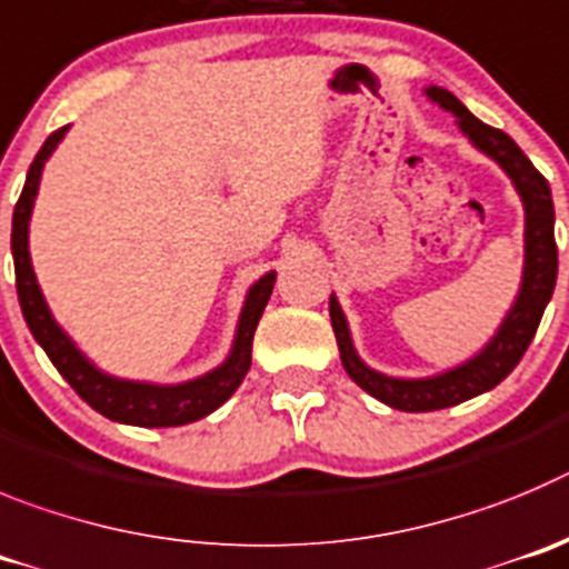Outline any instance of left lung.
Masks as SVG:
<instances>
[{"label": "left lung", "instance_id": "8db88e82", "mask_svg": "<svg viewBox=\"0 0 569 569\" xmlns=\"http://www.w3.org/2000/svg\"><path fill=\"white\" fill-rule=\"evenodd\" d=\"M428 96L437 101L439 107L450 110L459 119L465 136L473 141L482 152H488L499 167L513 178L516 189H519L521 201H525V278H521V291L516 297V306L510 309L508 320L501 322L499 335L488 342L482 355H476L465 366L445 371L439 377H428V380H393L386 373H377L357 357L351 337H348L346 317H342L340 306L331 297L329 315L331 329H335L337 346H340L342 368L348 377L377 397L386 406L397 408V411H439V408L459 406L465 399L476 397V393L490 391L499 386L525 357L527 346L533 340L536 329H539L541 315H545L547 303H550L552 289H556V272H559V252H556V238H552V198L550 183L547 178L536 170L530 158L519 150L513 138L508 132L496 130V127L482 124L473 112L457 99L453 93L442 90V87H428Z\"/></svg>", "mask_w": 569, "mask_h": 569}]
</instances>
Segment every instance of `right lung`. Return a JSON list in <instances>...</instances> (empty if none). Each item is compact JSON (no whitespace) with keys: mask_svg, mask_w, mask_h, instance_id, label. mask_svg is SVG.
<instances>
[{"mask_svg":"<svg viewBox=\"0 0 569 569\" xmlns=\"http://www.w3.org/2000/svg\"><path fill=\"white\" fill-rule=\"evenodd\" d=\"M64 130L68 127L50 132L42 150L36 152L22 196H19L17 209H13L10 249H13V266H17V291L24 322H28L36 342L48 351L50 362L59 368L61 377L73 386V391L84 399L87 406L104 413L107 419L141 425V428H172V425L196 422V419L212 413L214 408H221L238 391L243 377H247L249 366H252V337L254 329H258L260 315H263L266 303H269V295H272L274 272L260 278L249 289L247 306H243V315H240L238 322L232 355H229V360L221 368L209 371L207 377H198V380L183 382V386H147V382H127L101 373L99 368L84 360V355L50 317L48 303H44L42 291H39V283H36L28 252V221L30 209H33V198L39 192V178H42L44 161L56 150Z\"/></svg>","mask_w":569,"mask_h":569,"instance_id":"1","label":"right lung"}]
</instances>
